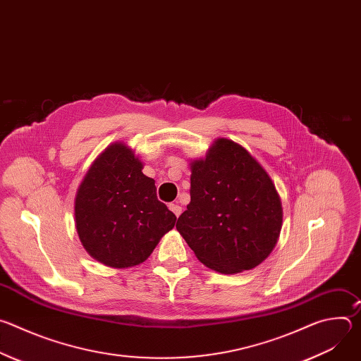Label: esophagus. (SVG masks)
<instances>
[{
    "label": "esophagus",
    "instance_id": "obj_1",
    "mask_svg": "<svg viewBox=\"0 0 361 361\" xmlns=\"http://www.w3.org/2000/svg\"><path fill=\"white\" fill-rule=\"evenodd\" d=\"M170 210L178 217L180 214H181V212H183V209H181V205H178V204H170Z\"/></svg>",
    "mask_w": 361,
    "mask_h": 361
}]
</instances>
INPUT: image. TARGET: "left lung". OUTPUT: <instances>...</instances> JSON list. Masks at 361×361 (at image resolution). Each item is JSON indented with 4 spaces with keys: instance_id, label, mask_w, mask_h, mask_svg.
Returning a JSON list of instances; mask_svg holds the SVG:
<instances>
[{
    "instance_id": "8db88e82",
    "label": "left lung",
    "mask_w": 361,
    "mask_h": 361,
    "mask_svg": "<svg viewBox=\"0 0 361 361\" xmlns=\"http://www.w3.org/2000/svg\"><path fill=\"white\" fill-rule=\"evenodd\" d=\"M190 169L191 201L176 228L197 259L223 274L263 263L283 224L281 200L267 171L227 138H217Z\"/></svg>"
}]
</instances>
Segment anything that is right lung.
<instances>
[{
  "label": "right lung",
  "mask_w": 361,
  "mask_h": 361,
  "mask_svg": "<svg viewBox=\"0 0 361 361\" xmlns=\"http://www.w3.org/2000/svg\"><path fill=\"white\" fill-rule=\"evenodd\" d=\"M74 216L85 251L113 269L145 262L177 220L124 142L109 145L91 164L77 190Z\"/></svg>",
  "instance_id": "obj_1"
}]
</instances>
